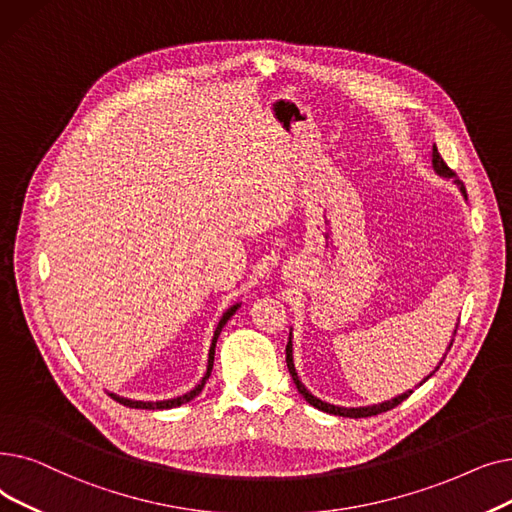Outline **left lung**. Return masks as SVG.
<instances>
[{
	"label": "left lung",
	"mask_w": 512,
	"mask_h": 512,
	"mask_svg": "<svg viewBox=\"0 0 512 512\" xmlns=\"http://www.w3.org/2000/svg\"><path fill=\"white\" fill-rule=\"evenodd\" d=\"M431 164H433V170L440 177H444V179H454V183L460 187V191H462V196H465V200H467V189H465V183L462 181H458L456 179V173L454 170L444 162V158L440 156V152H437V148H435V143H433V152H431ZM454 335H456V329H454ZM454 342V339H452ZM452 342H450V346H448V350L452 348ZM291 333H289V342H287V348H285V360H287V369H289V375H291V379H294V383H296V387H298V392L306 398V402L310 404V406H314V408H319V410H323V412H329V415H337V417H350V419H362V417H373V415H379V412H385V410H392V408H396L398 404H402L410 394H412V389H408V392H404V394H400V396H396V398H392V400H387V402H381V404H373V406H358V408H346V406H335V404H329V402H323V400H319L316 396H312L308 389L304 387V383L300 381V377H298V373H296V367H294V350H291ZM442 364V362H440ZM440 364H437L435 367V371L440 369ZM433 371V373H435ZM433 373H429L419 385H423ZM417 385V387H419Z\"/></svg>",
	"instance_id": "left-lung-1"
}]
</instances>
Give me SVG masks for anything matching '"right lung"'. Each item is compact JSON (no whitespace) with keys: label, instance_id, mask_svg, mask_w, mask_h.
<instances>
[{"label":"right lung","instance_id":"add662e5","mask_svg":"<svg viewBox=\"0 0 512 512\" xmlns=\"http://www.w3.org/2000/svg\"><path fill=\"white\" fill-rule=\"evenodd\" d=\"M241 304L237 302V304H233L231 308H227V312L221 316V321H218V325H216V329H214V337H212V344H210V352H208V367H206V375L202 377V381L191 389V392H187V394H183V396H177V398H170V400H158V402H143V400H131V398H123V396H116V394H110V398L112 400H116L118 404H123V406H129V408H145V410H166V408H177V406H181V404H187V402H191L193 398L196 396H200V392L204 389V385H206V381H208V377H210V373H212V364H214V348H216V339H218V335H221V331H223V327L227 325V321L231 319V316L237 312V308H239Z\"/></svg>","mask_w":512,"mask_h":512}]
</instances>
